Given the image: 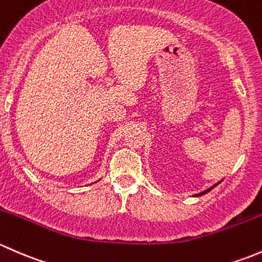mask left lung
<instances>
[{
    "label": "left lung",
    "mask_w": 262,
    "mask_h": 262,
    "mask_svg": "<svg viewBox=\"0 0 262 262\" xmlns=\"http://www.w3.org/2000/svg\"><path fill=\"white\" fill-rule=\"evenodd\" d=\"M221 182H222V180H220V182H218V183H215L214 185H212V187H211V188H208V189H207V190L202 191V193H198V194H195V196H199V195H203V194H207V193H208V191H211V190L213 189V188H214V187H217V185L220 184Z\"/></svg>",
    "instance_id": "1"
}]
</instances>
